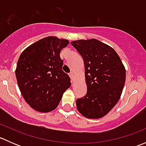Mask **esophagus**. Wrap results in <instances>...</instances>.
I'll return each mask as SVG.
<instances>
[{
    "instance_id": "1",
    "label": "esophagus",
    "mask_w": 146,
    "mask_h": 146,
    "mask_svg": "<svg viewBox=\"0 0 146 146\" xmlns=\"http://www.w3.org/2000/svg\"><path fill=\"white\" fill-rule=\"evenodd\" d=\"M69 76H70V78H71L72 80H74V73H72V72H71V73H69Z\"/></svg>"
}]
</instances>
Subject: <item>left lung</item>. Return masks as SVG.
<instances>
[{
  "instance_id": "left-lung-1",
  "label": "left lung",
  "mask_w": 146,
  "mask_h": 146,
  "mask_svg": "<svg viewBox=\"0 0 146 146\" xmlns=\"http://www.w3.org/2000/svg\"><path fill=\"white\" fill-rule=\"evenodd\" d=\"M70 44L81 55L85 66L87 93L76 100L78 110L88 119L102 118L120 99L126 81L124 66L114 48L98 39Z\"/></svg>"
}]
</instances>
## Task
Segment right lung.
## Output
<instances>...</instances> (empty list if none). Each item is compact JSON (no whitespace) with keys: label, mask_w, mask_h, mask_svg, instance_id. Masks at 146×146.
<instances>
[{"label":"right lung","mask_w":146,"mask_h":146,"mask_svg":"<svg viewBox=\"0 0 146 146\" xmlns=\"http://www.w3.org/2000/svg\"><path fill=\"white\" fill-rule=\"evenodd\" d=\"M68 44L67 39L47 36L29 46L19 57L15 70L17 84L25 100L36 111L55 110L71 85L60 58V52Z\"/></svg>","instance_id":"1"}]
</instances>
